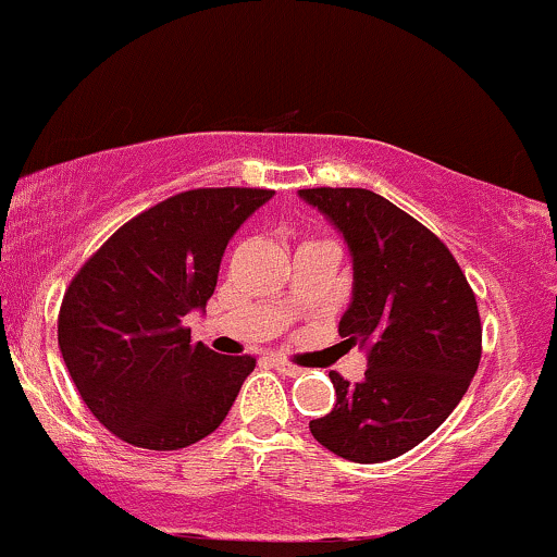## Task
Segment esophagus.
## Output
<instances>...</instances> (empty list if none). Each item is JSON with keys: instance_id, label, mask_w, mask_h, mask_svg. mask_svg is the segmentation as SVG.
Returning <instances> with one entry per match:
<instances>
[{"instance_id": "obj_1", "label": "esophagus", "mask_w": 557, "mask_h": 557, "mask_svg": "<svg viewBox=\"0 0 557 557\" xmlns=\"http://www.w3.org/2000/svg\"><path fill=\"white\" fill-rule=\"evenodd\" d=\"M274 370L283 372V375H288V377H296L298 372H301V368H296V364L285 362V359H274Z\"/></svg>"}]
</instances>
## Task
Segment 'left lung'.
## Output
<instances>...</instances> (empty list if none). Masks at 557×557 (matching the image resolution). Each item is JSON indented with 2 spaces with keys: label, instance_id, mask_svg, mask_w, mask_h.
<instances>
[{
  "label": "left lung",
  "instance_id": "obj_1",
  "mask_svg": "<svg viewBox=\"0 0 557 557\" xmlns=\"http://www.w3.org/2000/svg\"><path fill=\"white\" fill-rule=\"evenodd\" d=\"M298 198L344 235L354 283L338 333L368 354L359 383L330 372L335 405L309 431L344 460H394L449 418L479 370L475 296L449 248L383 195L314 187Z\"/></svg>",
  "mask_w": 557,
  "mask_h": 557
}]
</instances>
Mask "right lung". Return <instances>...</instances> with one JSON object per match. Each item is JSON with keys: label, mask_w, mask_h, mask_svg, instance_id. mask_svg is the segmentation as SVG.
<instances>
[{"label": "right lung", "mask_w": 557, "mask_h": 557, "mask_svg": "<svg viewBox=\"0 0 557 557\" xmlns=\"http://www.w3.org/2000/svg\"><path fill=\"white\" fill-rule=\"evenodd\" d=\"M274 189H189L126 222L78 269L58 344L97 420L143 449H182L222 425L253 357L189 344L227 243Z\"/></svg>", "instance_id": "obj_1"}]
</instances>
